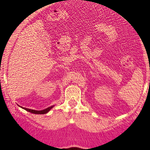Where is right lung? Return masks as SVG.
I'll use <instances>...</instances> for the list:
<instances>
[{"instance_id": "add662e5", "label": "right lung", "mask_w": 150, "mask_h": 150, "mask_svg": "<svg viewBox=\"0 0 150 150\" xmlns=\"http://www.w3.org/2000/svg\"><path fill=\"white\" fill-rule=\"evenodd\" d=\"M54 106H51L49 107L48 108H45V109L42 110H32V109H29V108H24V107H21L23 109H25V110L28 111V112H30L31 113L33 114H46L47 112H48L51 109V108L53 107Z\"/></svg>"}]
</instances>
